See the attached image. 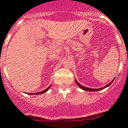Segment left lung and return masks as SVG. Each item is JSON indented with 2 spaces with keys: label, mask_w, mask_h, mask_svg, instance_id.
<instances>
[{
  "label": "left lung",
  "mask_w": 128,
  "mask_h": 128,
  "mask_svg": "<svg viewBox=\"0 0 128 128\" xmlns=\"http://www.w3.org/2000/svg\"><path fill=\"white\" fill-rule=\"evenodd\" d=\"M113 81H114V80H113L111 82H110L108 84H107L106 86H104V87H103V88H98V89H91V88H86V87H84V86H82L81 84H80L78 83V82H77V80H76V84L78 85V86H79V88H80L81 89H82L83 90H84V91H100V90H102V89H104V88H107V87H108V86H110L111 85V84L112 83Z\"/></svg>",
  "instance_id": "8db88e82"
}]
</instances>
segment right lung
Segmentation results:
<instances>
[{
	"mask_svg": "<svg viewBox=\"0 0 128 128\" xmlns=\"http://www.w3.org/2000/svg\"><path fill=\"white\" fill-rule=\"evenodd\" d=\"M51 86H52V85H50V86L49 87H48V88H46V89H44V90H43V91H40V92H39V93H35V94H42V93H45V92H46V91H47L48 90V89H49V88H50V87H51ZM28 94H33V93H28Z\"/></svg>",
	"mask_w": 128,
	"mask_h": 128,
	"instance_id": "1",
	"label": "right lung"
}]
</instances>
